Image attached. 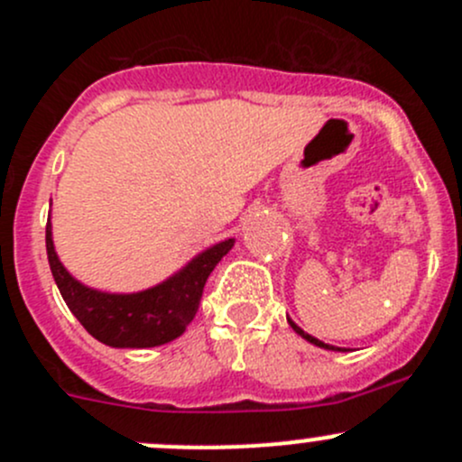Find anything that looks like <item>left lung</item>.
Masks as SVG:
<instances>
[{
	"label": "left lung",
	"mask_w": 462,
	"mask_h": 462,
	"mask_svg": "<svg viewBox=\"0 0 462 462\" xmlns=\"http://www.w3.org/2000/svg\"><path fill=\"white\" fill-rule=\"evenodd\" d=\"M288 324L292 326V330H295L297 335H301V337L306 339V342H310V344H315V346H319V348H326V351H346V348H337V346H333V344H324L321 342V339H318V337H313V335H309V333H304V330L300 328V326L295 324V321H292L291 318H288Z\"/></svg>",
	"instance_id": "8db88e82"
}]
</instances>
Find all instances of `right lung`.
Listing matches in <instances>:
<instances>
[{
    "label": "right lung",
    "mask_w": 462,
    "mask_h": 462,
    "mask_svg": "<svg viewBox=\"0 0 462 462\" xmlns=\"http://www.w3.org/2000/svg\"><path fill=\"white\" fill-rule=\"evenodd\" d=\"M235 245L218 241L183 265L165 282L138 292H105L78 282L62 265L53 245V226L46 223V254L51 273L69 310L111 348H152L180 337L194 319L209 273Z\"/></svg>",
    "instance_id": "add662e5"
}]
</instances>
